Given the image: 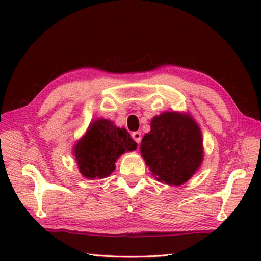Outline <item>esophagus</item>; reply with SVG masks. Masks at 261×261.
Segmentation results:
<instances>
[{
  "label": "esophagus",
  "mask_w": 261,
  "mask_h": 261,
  "mask_svg": "<svg viewBox=\"0 0 261 261\" xmlns=\"http://www.w3.org/2000/svg\"><path fill=\"white\" fill-rule=\"evenodd\" d=\"M132 138H134V140L139 145L141 142V132L140 131H136V132H132Z\"/></svg>",
  "instance_id": "1"
}]
</instances>
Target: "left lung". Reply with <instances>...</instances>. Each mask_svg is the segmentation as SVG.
Listing matches in <instances>:
<instances>
[{
	"mask_svg": "<svg viewBox=\"0 0 261 261\" xmlns=\"http://www.w3.org/2000/svg\"><path fill=\"white\" fill-rule=\"evenodd\" d=\"M140 151L159 181L181 185L203 160L202 134L190 115L166 112L152 119Z\"/></svg>",
	"mask_w": 261,
	"mask_h": 261,
	"instance_id": "obj_1",
	"label": "left lung"
}]
</instances>
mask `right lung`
<instances>
[{
	"instance_id": "add662e5",
	"label": "right lung",
	"mask_w": 261,
	"mask_h": 261,
	"mask_svg": "<svg viewBox=\"0 0 261 261\" xmlns=\"http://www.w3.org/2000/svg\"><path fill=\"white\" fill-rule=\"evenodd\" d=\"M136 148L137 142L125 129L101 119L90 125L74 150L81 174L94 179L109 176L115 169V160Z\"/></svg>"
}]
</instances>
